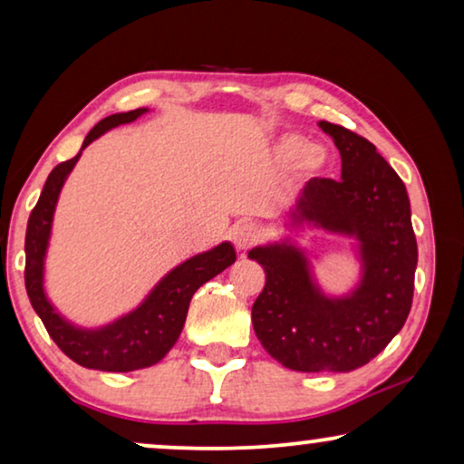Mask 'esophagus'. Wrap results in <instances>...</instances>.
<instances>
[{"label": "esophagus", "instance_id": "obj_1", "mask_svg": "<svg viewBox=\"0 0 464 464\" xmlns=\"http://www.w3.org/2000/svg\"><path fill=\"white\" fill-rule=\"evenodd\" d=\"M259 238H262V232H259L257 226L249 224V221H240V224L232 227V240H234V245H237L238 251L251 249V246L256 245Z\"/></svg>", "mask_w": 464, "mask_h": 464}]
</instances>
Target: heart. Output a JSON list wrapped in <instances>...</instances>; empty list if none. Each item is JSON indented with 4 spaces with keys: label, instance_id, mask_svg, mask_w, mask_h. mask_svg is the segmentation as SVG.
Wrapping results in <instances>:
<instances>
[{
    "label": "heart",
    "instance_id": "1",
    "mask_svg": "<svg viewBox=\"0 0 464 464\" xmlns=\"http://www.w3.org/2000/svg\"><path fill=\"white\" fill-rule=\"evenodd\" d=\"M276 156L285 164H300L302 169L308 170H314L323 162V151L313 141L297 135L283 137L276 143Z\"/></svg>",
    "mask_w": 464,
    "mask_h": 464
}]
</instances>
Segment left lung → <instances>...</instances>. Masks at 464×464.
Returning <instances> with one entry per match:
<instances>
[{"instance_id": "1", "label": "left lung", "mask_w": 464, "mask_h": 464, "mask_svg": "<svg viewBox=\"0 0 464 464\" xmlns=\"http://www.w3.org/2000/svg\"><path fill=\"white\" fill-rule=\"evenodd\" d=\"M319 126L340 151L342 177L310 179L287 227L357 240L359 283L346 295H327L289 237L259 245L249 257L262 264L266 285L251 319L262 346L289 370L353 372L382 353L408 319L418 246L408 189L376 145L344 126Z\"/></svg>"}]
</instances>
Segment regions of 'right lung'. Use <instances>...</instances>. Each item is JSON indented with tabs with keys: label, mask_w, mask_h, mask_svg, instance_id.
<instances>
[{
	"label": "right lung",
	"mask_w": 464,
	"mask_h": 464,
	"mask_svg": "<svg viewBox=\"0 0 464 464\" xmlns=\"http://www.w3.org/2000/svg\"><path fill=\"white\" fill-rule=\"evenodd\" d=\"M148 111V107H139V110L103 118L88 132L82 150H86L103 132L120 124L135 122ZM82 150L72 160L56 164L53 173L48 175L40 200L29 215L27 237H24V256H27L24 287H27L31 306L42 319L44 327L48 329L50 338L75 363L99 372L143 370V367L156 365L173 348L181 335L196 289L237 262V251L226 240L213 249L186 259L167 272L135 310L118 316L107 325L88 329L67 321L48 300L46 289H44V268H46L56 202L69 173L80 160Z\"/></svg>",
	"instance_id": "add662e5"
}]
</instances>
